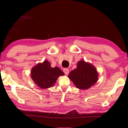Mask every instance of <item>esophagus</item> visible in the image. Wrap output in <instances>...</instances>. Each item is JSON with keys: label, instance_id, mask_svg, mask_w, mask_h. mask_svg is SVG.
<instances>
[{"label": "esophagus", "instance_id": "1", "mask_svg": "<svg viewBox=\"0 0 128 128\" xmlns=\"http://www.w3.org/2000/svg\"><path fill=\"white\" fill-rule=\"evenodd\" d=\"M63 72H64L65 74H66V75H68V74H69V70L68 69L64 68V69H63Z\"/></svg>", "mask_w": 128, "mask_h": 128}]
</instances>
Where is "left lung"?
Listing matches in <instances>:
<instances>
[{"instance_id":"1","label":"left lung","mask_w":128,"mask_h":128,"mask_svg":"<svg viewBox=\"0 0 128 128\" xmlns=\"http://www.w3.org/2000/svg\"><path fill=\"white\" fill-rule=\"evenodd\" d=\"M98 76L93 65L82 60L78 62L77 68L70 72L68 77L78 88L86 90L97 82Z\"/></svg>"}]
</instances>
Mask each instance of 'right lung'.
<instances>
[{
  "mask_svg": "<svg viewBox=\"0 0 128 128\" xmlns=\"http://www.w3.org/2000/svg\"><path fill=\"white\" fill-rule=\"evenodd\" d=\"M64 75L58 67L52 68L50 62L47 60L37 64L31 72V77L34 83L44 89L54 86L59 76Z\"/></svg>",
  "mask_w": 128,
  "mask_h": 128,
  "instance_id": "1",
  "label": "right lung"
}]
</instances>
